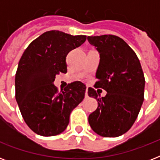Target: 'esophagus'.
I'll use <instances>...</instances> for the list:
<instances>
[{
	"instance_id": "esophagus-1",
	"label": "esophagus",
	"mask_w": 160,
	"mask_h": 160,
	"mask_svg": "<svg viewBox=\"0 0 160 160\" xmlns=\"http://www.w3.org/2000/svg\"><path fill=\"white\" fill-rule=\"evenodd\" d=\"M85 97H88V89H86V90H85Z\"/></svg>"
}]
</instances>
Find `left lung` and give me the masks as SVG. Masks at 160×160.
<instances>
[{
  "mask_svg": "<svg viewBox=\"0 0 160 160\" xmlns=\"http://www.w3.org/2000/svg\"><path fill=\"white\" fill-rule=\"evenodd\" d=\"M87 40L100 54L95 86L107 92L99 98L93 88L88 89V95L98 102L97 109L89 115V124L100 136H120L131 128L144 101L141 65L134 51L118 36H88Z\"/></svg>",
  "mask_w": 160,
  "mask_h": 160,
  "instance_id": "8db88e82",
  "label": "left lung"
}]
</instances>
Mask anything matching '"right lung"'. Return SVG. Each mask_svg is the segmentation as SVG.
Segmentation results:
<instances>
[{
  "label": "right lung",
  "instance_id": "add662e5",
  "mask_svg": "<svg viewBox=\"0 0 160 160\" xmlns=\"http://www.w3.org/2000/svg\"><path fill=\"white\" fill-rule=\"evenodd\" d=\"M85 36H71L59 31H46L24 51L16 70V100L29 128L42 136L62 133L70 114L85 98L86 87L75 81L59 92L55 75L67 72L66 56L80 46Z\"/></svg>",
  "mask_w": 160,
  "mask_h": 160
}]
</instances>
